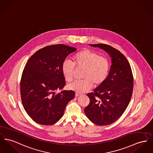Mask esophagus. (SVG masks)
I'll return each instance as SVG.
<instances>
[{"instance_id": "esophagus-1", "label": "esophagus", "mask_w": 153, "mask_h": 153, "mask_svg": "<svg viewBox=\"0 0 153 153\" xmlns=\"http://www.w3.org/2000/svg\"><path fill=\"white\" fill-rule=\"evenodd\" d=\"M81 93H75V96H76V97L79 96H81Z\"/></svg>"}]
</instances>
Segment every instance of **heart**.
<instances>
[{"label":"heart","instance_id":"obj_1","mask_svg":"<svg viewBox=\"0 0 153 153\" xmlns=\"http://www.w3.org/2000/svg\"><path fill=\"white\" fill-rule=\"evenodd\" d=\"M73 61L74 62L65 60L62 64L61 71L65 80L72 81L75 71V65L78 68H85L83 75L85 79L70 83L68 85L70 90L79 93L87 92L92 88L93 84L95 86H99L107 78L110 71L109 62L97 53L84 49L74 56Z\"/></svg>","mask_w":153,"mask_h":153}]
</instances>
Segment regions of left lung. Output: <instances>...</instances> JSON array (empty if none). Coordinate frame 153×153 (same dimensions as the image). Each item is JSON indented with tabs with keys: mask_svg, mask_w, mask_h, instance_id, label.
I'll list each match as a JSON object with an SVG mask.
<instances>
[{
	"mask_svg": "<svg viewBox=\"0 0 153 153\" xmlns=\"http://www.w3.org/2000/svg\"><path fill=\"white\" fill-rule=\"evenodd\" d=\"M106 51L112 64L105 82L87 95L90 99L85 113L93 123L104 126L115 122L126 109L132 94L133 77L131 65L117 49L105 44H93Z\"/></svg>",
	"mask_w": 153,
	"mask_h": 153,
	"instance_id": "1",
	"label": "left lung"
}]
</instances>
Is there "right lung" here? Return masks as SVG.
I'll use <instances>...</instances> for the list:
<instances>
[{
	"label": "right lung",
	"mask_w": 153,
	"mask_h": 153,
	"mask_svg": "<svg viewBox=\"0 0 153 153\" xmlns=\"http://www.w3.org/2000/svg\"><path fill=\"white\" fill-rule=\"evenodd\" d=\"M76 51L62 44L51 45L36 51L27 62L21 79V97L25 111L35 122L43 125L56 123L75 97L72 91H56L65 85L62 64Z\"/></svg>",
	"instance_id": "add662e5"
}]
</instances>
